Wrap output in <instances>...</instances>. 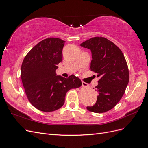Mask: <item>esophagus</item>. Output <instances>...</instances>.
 <instances>
[{"label": "esophagus", "instance_id": "esophagus-1", "mask_svg": "<svg viewBox=\"0 0 148 148\" xmlns=\"http://www.w3.org/2000/svg\"><path fill=\"white\" fill-rule=\"evenodd\" d=\"M82 86H83V87H86V86H88V84L86 83H85V82H82Z\"/></svg>", "mask_w": 148, "mask_h": 148}]
</instances>
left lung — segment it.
<instances>
[{"instance_id":"left-lung-1","label":"left lung","mask_w":148,"mask_h":148,"mask_svg":"<svg viewBox=\"0 0 148 148\" xmlns=\"http://www.w3.org/2000/svg\"><path fill=\"white\" fill-rule=\"evenodd\" d=\"M80 46L90 49L91 70L99 78L96 91V104L87 107L89 111L103 113L117 104L124 95L129 82V71L122 51L114 43L103 37H95Z\"/></svg>"}]
</instances>
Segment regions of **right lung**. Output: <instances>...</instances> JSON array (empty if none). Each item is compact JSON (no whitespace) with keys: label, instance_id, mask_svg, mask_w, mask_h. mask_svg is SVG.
Returning a JSON list of instances; mask_svg holds the SVG:
<instances>
[{"label":"right lung","instance_id":"1","mask_svg":"<svg viewBox=\"0 0 148 148\" xmlns=\"http://www.w3.org/2000/svg\"><path fill=\"white\" fill-rule=\"evenodd\" d=\"M65 42L56 38L44 39L31 49L22 63L21 78L26 95L39 110L60 109L67 91L82 85L81 80L75 75L64 78L56 74Z\"/></svg>","mask_w":148,"mask_h":148}]
</instances>
